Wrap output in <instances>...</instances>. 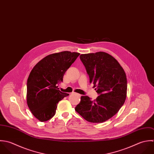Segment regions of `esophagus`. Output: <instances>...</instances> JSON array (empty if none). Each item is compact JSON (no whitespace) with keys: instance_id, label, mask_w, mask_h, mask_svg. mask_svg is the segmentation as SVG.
Wrapping results in <instances>:
<instances>
[{"instance_id":"esophagus-1","label":"esophagus","mask_w":154,"mask_h":154,"mask_svg":"<svg viewBox=\"0 0 154 154\" xmlns=\"http://www.w3.org/2000/svg\"><path fill=\"white\" fill-rule=\"evenodd\" d=\"M72 94H76V95H77V96H81V95H80V94H78V93H72Z\"/></svg>"}]
</instances>
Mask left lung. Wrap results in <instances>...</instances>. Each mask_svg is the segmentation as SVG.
I'll list each match as a JSON object with an SVG mask.
<instances>
[{"mask_svg": "<svg viewBox=\"0 0 154 154\" xmlns=\"http://www.w3.org/2000/svg\"><path fill=\"white\" fill-rule=\"evenodd\" d=\"M80 59L99 96L93 101L88 96H81L75 110L88 122H104L113 116L125 101L126 74L118 61L104 52L81 54Z\"/></svg>", "mask_w": 154, "mask_h": 154, "instance_id": "obj_1", "label": "left lung"}]
</instances>
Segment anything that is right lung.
<instances>
[{
	"instance_id": "1",
	"label": "right lung",
	"mask_w": 154,
	"mask_h": 154,
	"mask_svg": "<svg viewBox=\"0 0 154 154\" xmlns=\"http://www.w3.org/2000/svg\"><path fill=\"white\" fill-rule=\"evenodd\" d=\"M79 53L62 51L50 54L31 70L27 82V103L34 116L44 122L55 114L57 104L69 94L58 90L67 70Z\"/></svg>"
}]
</instances>
